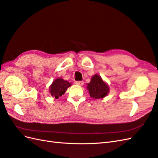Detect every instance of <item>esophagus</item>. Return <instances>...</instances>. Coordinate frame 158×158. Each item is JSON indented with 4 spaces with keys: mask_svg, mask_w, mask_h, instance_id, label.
I'll use <instances>...</instances> for the list:
<instances>
[{
    "mask_svg": "<svg viewBox=\"0 0 158 158\" xmlns=\"http://www.w3.org/2000/svg\"><path fill=\"white\" fill-rule=\"evenodd\" d=\"M75 83L78 85H83V83H84V82H83V81H76Z\"/></svg>",
    "mask_w": 158,
    "mask_h": 158,
    "instance_id": "obj_1",
    "label": "esophagus"
}]
</instances>
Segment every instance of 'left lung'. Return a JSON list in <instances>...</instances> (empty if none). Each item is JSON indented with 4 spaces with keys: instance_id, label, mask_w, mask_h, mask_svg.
I'll return each mask as SVG.
<instances>
[{
    "instance_id": "8db88e82",
    "label": "left lung",
    "mask_w": 158,
    "mask_h": 158,
    "mask_svg": "<svg viewBox=\"0 0 158 158\" xmlns=\"http://www.w3.org/2000/svg\"><path fill=\"white\" fill-rule=\"evenodd\" d=\"M87 89L90 96L94 99L105 98L110 91L109 85L98 74L93 75L90 82L87 83Z\"/></svg>"
}]
</instances>
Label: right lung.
I'll use <instances>...</instances> for the list:
<instances>
[{
	"instance_id": "add662e5",
	"label": "right lung",
	"mask_w": 158,
	"mask_h": 158,
	"mask_svg": "<svg viewBox=\"0 0 158 158\" xmlns=\"http://www.w3.org/2000/svg\"><path fill=\"white\" fill-rule=\"evenodd\" d=\"M71 83L63 79L61 77L56 79L52 82L49 88V93L53 98L58 99L59 97L62 96L66 92L70 86H71Z\"/></svg>"
}]
</instances>
